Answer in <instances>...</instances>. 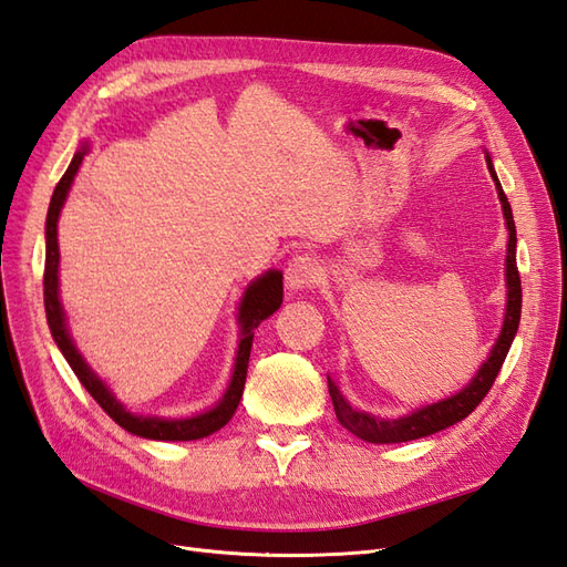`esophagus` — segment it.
<instances>
[{
  "mask_svg": "<svg viewBox=\"0 0 567 567\" xmlns=\"http://www.w3.org/2000/svg\"><path fill=\"white\" fill-rule=\"evenodd\" d=\"M318 275H321V268H318L316 260L309 254H297L287 260L285 285L287 289H292V292H299V289L316 285Z\"/></svg>",
  "mask_w": 567,
  "mask_h": 567,
  "instance_id": "esophagus-1",
  "label": "esophagus"
}]
</instances>
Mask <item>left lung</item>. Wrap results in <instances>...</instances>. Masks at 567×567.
Listing matches in <instances>:
<instances>
[{
  "label": "left lung",
  "mask_w": 567,
  "mask_h": 567,
  "mask_svg": "<svg viewBox=\"0 0 567 567\" xmlns=\"http://www.w3.org/2000/svg\"><path fill=\"white\" fill-rule=\"evenodd\" d=\"M486 165L491 172V179L496 182V192L503 206V217H505V229H507V256H505V289H507V301H505V316H503V328L496 344L491 347L488 359L478 367L474 379L464 385L460 393L450 395L445 400L424 404V408L414 410L412 414H404L398 419H381L375 414H369L364 410L352 408L350 402L344 400L340 393L338 383L328 375V390L332 398V408H336L338 422L352 431L357 439L367 441V443H404V441H416L424 439V435L439 433L447 426H453L462 422L464 416H470L478 402L486 398L491 390L493 381L503 367V361L507 357V350L515 340V332L519 326V313H522V287H519V272H517V231H515V220H513V210L511 203H507V196L503 194V186L498 182V174L493 169L491 157L486 155Z\"/></svg>",
  "instance_id": "left-lung-1"
}]
</instances>
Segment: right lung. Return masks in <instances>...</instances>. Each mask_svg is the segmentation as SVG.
Returning <instances> with one entry per match:
<instances>
[{
    "mask_svg": "<svg viewBox=\"0 0 567 567\" xmlns=\"http://www.w3.org/2000/svg\"><path fill=\"white\" fill-rule=\"evenodd\" d=\"M91 143L83 141L81 148L76 151L71 165L66 167L64 177L56 184L50 208H48V223H45V313H48V326L52 338L60 347V352L69 361L71 371L76 373L81 385L89 390L93 400L103 408L114 422H117L124 431L141 435V439L151 441H198L206 439V435L220 431L231 416H235L239 400L244 393L246 383V369H249V354L254 344V330L266 321L268 316L280 309L282 303V272L280 270H266L260 278H256L241 297L239 303V350L235 359V371H231L229 385L225 395L215 402V408L184 416V419H167V416H155V414H134L126 410L124 404L114 398L110 385L100 379V375L89 367V361L83 359L79 347L71 338L69 326H66V313L60 301V244H56V223H60V213L64 208V200L69 196V188L74 184L76 172L83 163V157L89 155Z\"/></svg>",
    "mask_w": 567,
    "mask_h": 567,
    "instance_id": "obj_1",
    "label": "right lung"
}]
</instances>
